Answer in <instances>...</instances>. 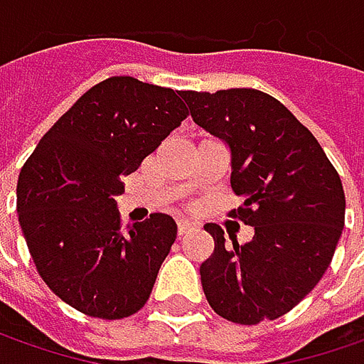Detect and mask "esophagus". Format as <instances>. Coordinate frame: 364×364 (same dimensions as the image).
Returning a JSON list of instances; mask_svg holds the SVG:
<instances>
[{"label": "esophagus", "instance_id": "esophagus-1", "mask_svg": "<svg viewBox=\"0 0 364 364\" xmlns=\"http://www.w3.org/2000/svg\"><path fill=\"white\" fill-rule=\"evenodd\" d=\"M194 229V225L190 223V220H178V235L180 237H184L186 232H190Z\"/></svg>", "mask_w": 364, "mask_h": 364}]
</instances>
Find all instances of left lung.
<instances>
[{"label":"left lung","instance_id":"1","mask_svg":"<svg viewBox=\"0 0 364 364\" xmlns=\"http://www.w3.org/2000/svg\"><path fill=\"white\" fill-rule=\"evenodd\" d=\"M196 125L231 147V217L253 227L249 243L225 245L208 223L215 253L200 265L206 300L235 324L275 320L322 279L344 227L341 176L308 127L255 89L182 91Z\"/></svg>","mask_w":364,"mask_h":364}]
</instances>
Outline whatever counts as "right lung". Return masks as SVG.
I'll use <instances>...</instances> for the list:
<instances>
[{
	"mask_svg": "<svg viewBox=\"0 0 364 364\" xmlns=\"http://www.w3.org/2000/svg\"><path fill=\"white\" fill-rule=\"evenodd\" d=\"M180 91L111 77L40 139L18 178V218L46 286L82 314L121 320L141 310L176 241L154 213L121 227V178L186 119Z\"/></svg>",
	"mask_w": 364,
	"mask_h": 364,
	"instance_id": "obj_1",
	"label": "right lung"
}]
</instances>
